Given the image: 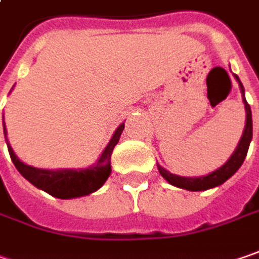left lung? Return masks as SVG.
<instances>
[{"label":"left lung","mask_w":259,"mask_h":259,"mask_svg":"<svg viewBox=\"0 0 259 259\" xmlns=\"http://www.w3.org/2000/svg\"><path fill=\"white\" fill-rule=\"evenodd\" d=\"M235 78L238 80L240 87V93H242V99H243V103H245V112H246V125H245V130H243V134L240 138L239 144L236 150L233 151V154L230 156V159L227 160L222 167H219L217 170H214L211 174L205 175V176H200V178H185V176H178V175L170 174L167 172L164 167H162L160 164H157V169L162 175L163 178L174 187L182 188V189H187V191H205V189H210V188L219 187L222 184H225L227 179L238 172L242 163L246 157V153L249 149V144H251V140H252V112H251V106L248 105L246 99H245V89L240 83L239 77L235 74Z\"/></svg>","instance_id":"8db88e82"}]
</instances>
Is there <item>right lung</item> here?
<instances>
[{
  "label": "right lung",
  "mask_w": 259,
  "mask_h": 259,
  "mask_svg": "<svg viewBox=\"0 0 259 259\" xmlns=\"http://www.w3.org/2000/svg\"><path fill=\"white\" fill-rule=\"evenodd\" d=\"M4 118V116H3ZM4 125V136H6L7 147L10 157L14 163L16 169L19 170L21 176H24L32 185L48 192L52 197H57L61 200H68V198H77V197H84L92 192L97 191L102 187L110 175V156L113 147L118 144L119 137L122 134L125 123H121L113 137L110 138L109 144L103 150L102 156L99 157L96 164L87 167V169H58V170H48V169H37L23 163L16 153L13 151L8 140H7L6 122Z\"/></svg>",
  "instance_id": "add662e5"
}]
</instances>
